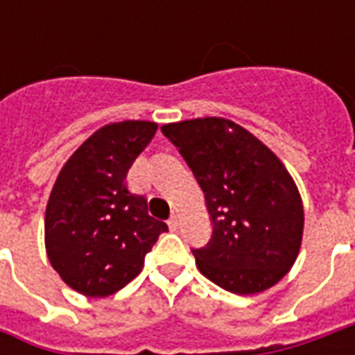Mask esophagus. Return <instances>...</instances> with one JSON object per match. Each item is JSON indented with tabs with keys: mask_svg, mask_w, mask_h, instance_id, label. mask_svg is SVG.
Returning <instances> with one entry per match:
<instances>
[{
	"mask_svg": "<svg viewBox=\"0 0 355 355\" xmlns=\"http://www.w3.org/2000/svg\"><path fill=\"white\" fill-rule=\"evenodd\" d=\"M167 224H169V228H171V230H173V232L177 230V228H178V216H177V215L171 216L169 220H167Z\"/></svg>",
	"mask_w": 355,
	"mask_h": 355,
	"instance_id": "esophagus-1",
	"label": "esophagus"
}]
</instances>
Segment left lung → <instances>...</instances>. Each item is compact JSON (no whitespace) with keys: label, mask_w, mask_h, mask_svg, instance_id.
<instances>
[{"label":"left lung","mask_w":355,"mask_h":355,"mask_svg":"<svg viewBox=\"0 0 355 355\" xmlns=\"http://www.w3.org/2000/svg\"><path fill=\"white\" fill-rule=\"evenodd\" d=\"M203 190L213 234L192 249L207 279L236 295L270 289L297 261L304 209L289 171L254 135L224 117L167 123Z\"/></svg>","instance_id":"1"}]
</instances>
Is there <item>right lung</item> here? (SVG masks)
<instances>
[{
    "instance_id": "1",
    "label": "right lung",
    "mask_w": 355,
    "mask_h": 355,
    "mask_svg": "<svg viewBox=\"0 0 355 355\" xmlns=\"http://www.w3.org/2000/svg\"><path fill=\"white\" fill-rule=\"evenodd\" d=\"M155 131L154 121L104 125L73 152L51 190L47 257L62 282L85 297H108L135 279L167 232L148 215L146 198L125 182Z\"/></svg>"
}]
</instances>
